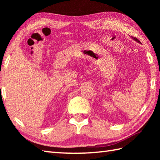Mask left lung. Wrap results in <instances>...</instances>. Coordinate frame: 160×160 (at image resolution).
Here are the masks:
<instances>
[{
    "label": "left lung",
    "mask_w": 160,
    "mask_h": 160,
    "mask_svg": "<svg viewBox=\"0 0 160 160\" xmlns=\"http://www.w3.org/2000/svg\"><path fill=\"white\" fill-rule=\"evenodd\" d=\"M133 38V39H134L135 40H136V41H137V42H140V43H141V42H140V40H139L138 39H137L136 38H135V37H134V38Z\"/></svg>",
    "instance_id": "obj_1"
}]
</instances>
